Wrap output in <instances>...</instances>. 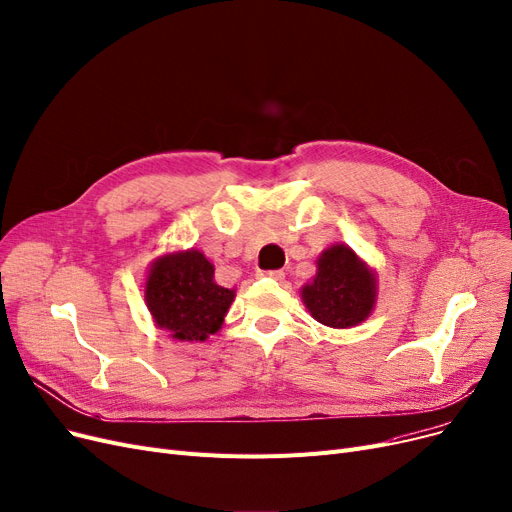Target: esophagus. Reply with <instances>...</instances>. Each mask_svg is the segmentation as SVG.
Masks as SVG:
<instances>
[{
    "mask_svg": "<svg viewBox=\"0 0 512 512\" xmlns=\"http://www.w3.org/2000/svg\"><path fill=\"white\" fill-rule=\"evenodd\" d=\"M259 278H272V280H282L284 278V272L282 270H263L257 274Z\"/></svg>",
    "mask_w": 512,
    "mask_h": 512,
    "instance_id": "34e87169",
    "label": "esophagus"
}]
</instances>
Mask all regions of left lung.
I'll list each match as a JSON object with an SVG mask.
<instances>
[{"label": "left lung", "mask_w": 512, "mask_h": 512, "mask_svg": "<svg viewBox=\"0 0 512 512\" xmlns=\"http://www.w3.org/2000/svg\"><path fill=\"white\" fill-rule=\"evenodd\" d=\"M309 314L332 328L364 322L374 307L376 284L372 272L343 244H335L318 259L314 282L303 286Z\"/></svg>", "instance_id": "left-lung-1"}]
</instances>
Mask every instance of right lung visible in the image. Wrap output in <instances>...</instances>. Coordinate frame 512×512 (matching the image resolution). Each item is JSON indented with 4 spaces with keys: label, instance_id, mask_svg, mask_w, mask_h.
Masks as SVG:
<instances>
[{
    "label": "right lung",
    "instance_id": "add662e5",
    "mask_svg": "<svg viewBox=\"0 0 512 512\" xmlns=\"http://www.w3.org/2000/svg\"><path fill=\"white\" fill-rule=\"evenodd\" d=\"M213 272V263L198 251L167 255L152 265L146 303L173 339L205 341L224 322L234 291L215 284Z\"/></svg>",
    "mask_w": 512,
    "mask_h": 512
}]
</instances>
